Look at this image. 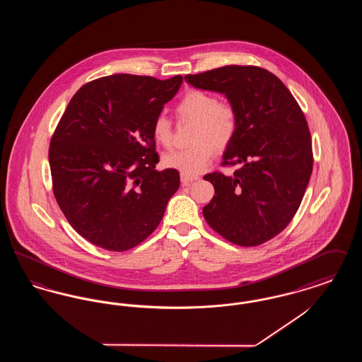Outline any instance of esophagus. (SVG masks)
Instances as JSON below:
<instances>
[{
    "label": "esophagus",
    "instance_id": "obj_1",
    "mask_svg": "<svg viewBox=\"0 0 362 362\" xmlns=\"http://www.w3.org/2000/svg\"><path fill=\"white\" fill-rule=\"evenodd\" d=\"M199 177L195 176V175H187V173H180V180L183 185H189L192 183L194 180H198Z\"/></svg>",
    "mask_w": 362,
    "mask_h": 362
}]
</instances>
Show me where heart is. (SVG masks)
<instances>
[{"mask_svg": "<svg viewBox=\"0 0 362 362\" xmlns=\"http://www.w3.org/2000/svg\"><path fill=\"white\" fill-rule=\"evenodd\" d=\"M175 112L179 122L194 123L187 149L164 156L165 167L187 175L202 173L211 161L214 151L224 152L233 142L239 127V112L235 104L218 99L214 93L191 89L177 102ZM152 136L164 148H171L173 124L165 115H157L152 123Z\"/></svg>", "mask_w": 362, "mask_h": 362, "instance_id": "b5f03b06", "label": "heart"}]
</instances>
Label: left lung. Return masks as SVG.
<instances>
[{"mask_svg":"<svg viewBox=\"0 0 362 362\" xmlns=\"http://www.w3.org/2000/svg\"><path fill=\"white\" fill-rule=\"evenodd\" d=\"M185 80L224 93L239 112L238 133L221 165L240 168L229 176H204L214 186V197L202 209L207 224L243 247L273 239L292 221L312 173L304 112L276 74L259 66L229 65Z\"/></svg>","mask_w":362,"mask_h":362,"instance_id":"obj_1","label":"left lung"}]
</instances>
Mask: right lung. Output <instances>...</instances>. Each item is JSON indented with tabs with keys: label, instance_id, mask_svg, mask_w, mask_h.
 Wrapping results in <instances>:
<instances>
[{
	"label": "right lung",
	"instance_id": "obj_1",
	"mask_svg": "<svg viewBox=\"0 0 362 362\" xmlns=\"http://www.w3.org/2000/svg\"><path fill=\"white\" fill-rule=\"evenodd\" d=\"M182 76L112 74L81 86L57 124L49 149L52 191L73 229L122 252L160 224L179 189L176 170L157 171L152 123Z\"/></svg>",
	"mask_w": 362,
	"mask_h": 362
}]
</instances>
